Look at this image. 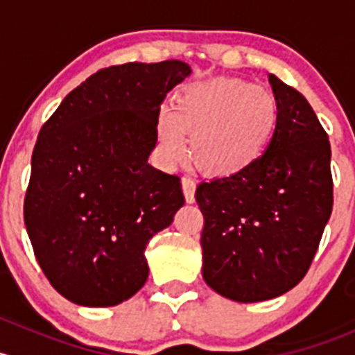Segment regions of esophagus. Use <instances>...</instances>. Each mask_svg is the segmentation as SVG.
<instances>
[{
  "instance_id": "esophagus-1",
  "label": "esophagus",
  "mask_w": 355,
  "mask_h": 355,
  "mask_svg": "<svg viewBox=\"0 0 355 355\" xmlns=\"http://www.w3.org/2000/svg\"><path fill=\"white\" fill-rule=\"evenodd\" d=\"M182 189H184V196L187 202H194L196 200V182L192 178L184 177L182 178Z\"/></svg>"
}]
</instances>
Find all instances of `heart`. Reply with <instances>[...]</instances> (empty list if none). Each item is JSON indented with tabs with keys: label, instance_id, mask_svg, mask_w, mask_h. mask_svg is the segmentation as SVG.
<instances>
[{
	"label": "heart",
	"instance_id": "b5f03b06",
	"mask_svg": "<svg viewBox=\"0 0 355 355\" xmlns=\"http://www.w3.org/2000/svg\"><path fill=\"white\" fill-rule=\"evenodd\" d=\"M280 123L270 89L237 77H213L178 89L156 113V153L164 164L192 157L213 177H235L266 155Z\"/></svg>",
	"mask_w": 355,
	"mask_h": 355
}]
</instances>
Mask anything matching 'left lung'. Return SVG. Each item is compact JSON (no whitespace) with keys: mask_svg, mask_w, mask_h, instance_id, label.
Here are the masks:
<instances>
[{"mask_svg":"<svg viewBox=\"0 0 355 355\" xmlns=\"http://www.w3.org/2000/svg\"><path fill=\"white\" fill-rule=\"evenodd\" d=\"M277 135L252 168L202 182V278L235 302L270 300L307 273L333 207L331 149L307 99L268 75Z\"/></svg>","mask_w":355,"mask_h":355,"instance_id":"8db88e82","label":"left lung"}]
</instances>
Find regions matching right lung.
Masks as SVG:
<instances>
[{"mask_svg": "<svg viewBox=\"0 0 355 355\" xmlns=\"http://www.w3.org/2000/svg\"><path fill=\"white\" fill-rule=\"evenodd\" d=\"M191 73L180 60L105 68L42 125L25 227L46 278L70 302L116 306L144 287L146 245L185 202L180 178L148 163L156 113Z\"/></svg>", "mask_w": 355, "mask_h": 355, "instance_id": "1", "label": "right lung"}]
</instances>
